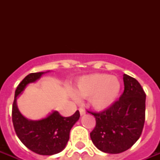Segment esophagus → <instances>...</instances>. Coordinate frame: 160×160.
I'll return each instance as SVG.
<instances>
[{
	"label": "esophagus",
	"instance_id": "esophagus-1",
	"mask_svg": "<svg viewBox=\"0 0 160 160\" xmlns=\"http://www.w3.org/2000/svg\"><path fill=\"white\" fill-rule=\"evenodd\" d=\"M79 110H80V115H84V114H85V110L83 109V108H80V109H79Z\"/></svg>",
	"mask_w": 160,
	"mask_h": 160
}]
</instances>
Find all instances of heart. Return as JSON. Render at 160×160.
<instances>
[{"instance_id":"b5f03b06","label":"heart","mask_w":160,"mask_h":160,"mask_svg":"<svg viewBox=\"0 0 160 160\" xmlns=\"http://www.w3.org/2000/svg\"><path fill=\"white\" fill-rule=\"evenodd\" d=\"M120 89V81L115 76L94 74L80 78L76 84L75 94L89 97V102L95 109H105L114 104Z\"/></svg>"}]
</instances>
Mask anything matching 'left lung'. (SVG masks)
I'll use <instances>...</instances> for the list:
<instances>
[{
  "mask_svg": "<svg viewBox=\"0 0 160 160\" xmlns=\"http://www.w3.org/2000/svg\"><path fill=\"white\" fill-rule=\"evenodd\" d=\"M124 90L119 100L101 112L90 111L95 118L90 138L95 146L108 154L129 149L139 139L145 121L143 88L134 78L124 74Z\"/></svg>",
  "mask_w": 160,
  "mask_h": 160,
  "instance_id": "1",
  "label": "left lung"
}]
</instances>
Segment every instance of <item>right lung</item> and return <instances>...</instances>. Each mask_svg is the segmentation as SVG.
Instances as JSON below:
<instances>
[{"mask_svg":"<svg viewBox=\"0 0 160 160\" xmlns=\"http://www.w3.org/2000/svg\"><path fill=\"white\" fill-rule=\"evenodd\" d=\"M44 72L31 73L24 78L15 92L12 105V122L16 135L26 147L36 154L52 155L65 149L70 139V131L80 118V112L76 110L73 115L64 117L57 111L41 120H30L20 113L16 99L29 83L35 82Z\"/></svg>","mask_w":160,"mask_h":160,"instance_id":"add662e5","label":"right lung"}]
</instances>
